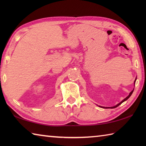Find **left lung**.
I'll list each match as a JSON object with an SVG mask.
<instances>
[{"label": "left lung", "mask_w": 146, "mask_h": 146, "mask_svg": "<svg viewBox=\"0 0 146 146\" xmlns=\"http://www.w3.org/2000/svg\"><path fill=\"white\" fill-rule=\"evenodd\" d=\"M135 80H136V79L135 80V82H135ZM133 92H134V90H132L131 93H130V94L129 95V96H127V97L125 99H123V100L122 101V102H120V103H119V104H117V105H115V106H114V107H106V108H116V107H117L118 106H119V105L121 104H122L123 103V102H125V100H127V99L130 97H131V95L132 94V93H133ZM100 107H102V108H105V107H101V106H100Z\"/></svg>", "instance_id": "left-lung-1"}]
</instances>
